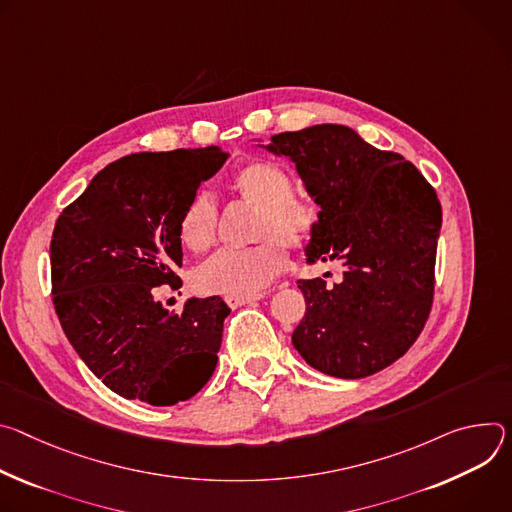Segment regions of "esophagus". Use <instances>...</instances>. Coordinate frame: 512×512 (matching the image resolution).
Wrapping results in <instances>:
<instances>
[{
    "label": "esophagus",
    "mask_w": 512,
    "mask_h": 512,
    "mask_svg": "<svg viewBox=\"0 0 512 512\" xmlns=\"http://www.w3.org/2000/svg\"><path fill=\"white\" fill-rule=\"evenodd\" d=\"M264 299V293H258V295H248V297H225V303L230 307H242V305H248V303H254V301H260Z\"/></svg>",
    "instance_id": "obj_1"
}]
</instances>
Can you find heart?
<instances>
[{
    "label": "heart",
    "instance_id": "1",
    "mask_svg": "<svg viewBox=\"0 0 512 512\" xmlns=\"http://www.w3.org/2000/svg\"><path fill=\"white\" fill-rule=\"evenodd\" d=\"M234 189L252 207V238L248 248H225L207 258L193 274L197 291L205 295H258L287 268V246L303 248L319 227V207L293 193V179L282 166L258 160L242 168ZM217 205L199 191L181 219V240L195 252L207 250L217 238Z\"/></svg>",
    "mask_w": 512,
    "mask_h": 512
}]
</instances>
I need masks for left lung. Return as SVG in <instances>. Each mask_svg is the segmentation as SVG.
<instances>
[{
  "label": "left lung",
  "mask_w": 512,
  "mask_h": 512,
  "mask_svg": "<svg viewBox=\"0 0 512 512\" xmlns=\"http://www.w3.org/2000/svg\"><path fill=\"white\" fill-rule=\"evenodd\" d=\"M270 152L295 162L321 219L307 262H339L335 282L299 280L305 317L293 346L337 378H364L399 360L433 305L441 203L417 166L319 124L272 136Z\"/></svg>",
  "instance_id": "8db88e82"
}]
</instances>
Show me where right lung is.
Masks as SVG:
<instances>
[{
  "label": "right lung",
  "mask_w": 512,
  "mask_h": 512,
  "mask_svg": "<svg viewBox=\"0 0 512 512\" xmlns=\"http://www.w3.org/2000/svg\"><path fill=\"white\" fill-rule=\"evenodd\" d=\"M227 156L217 146L124 156L56 219L54 311L79 358L124 399L177 405L215 370L227 305L189 299L175 315L154 295L183 285V213Z\"/></svg>",
  "instance_id": "add662e5"
}]
</instances>
